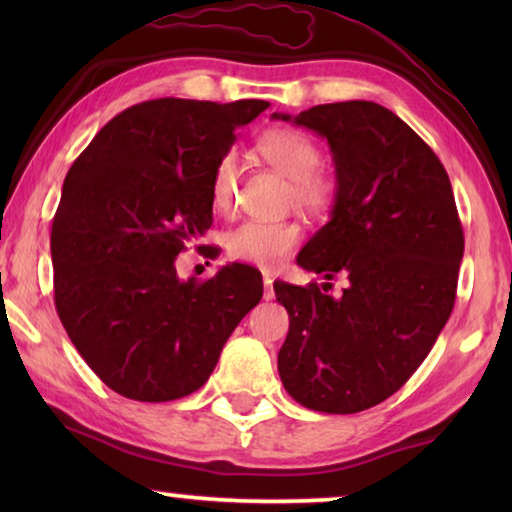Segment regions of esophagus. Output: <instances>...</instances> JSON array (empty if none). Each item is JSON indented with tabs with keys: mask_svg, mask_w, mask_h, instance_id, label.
Here are the masks:
<instances>
[{
	"mask_svg": "<svg viewBox=\"0 0 512 512\" xmlns=\"http://www.w3.org/2000/svg\"><path fill=\"white\" fill-rule=\"evenodd\" d=\"M275 291H273V280L271 275H264V300H273Z\"/></svg>",
	"mask_w": 512,
	"mask_h": 512,
	"instance_id": "34e87169",
	"label": "esophagus"
}]
</instances>
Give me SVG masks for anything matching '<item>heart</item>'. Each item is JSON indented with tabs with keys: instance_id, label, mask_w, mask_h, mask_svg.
<instances>
[{
	"instance_id": "1",
	"label": "heart",
	"mask_w": 512,
	"mask_h": 512,
	"mask_svg": "<svg viewBox=\"0 0 512 512\" xmlns=\"http://www.w3.org/2000/svg\"><path fill=\"white\" fill-rule=\"evenodd\" d=\"M262 158L291 180L289 201L300 210L320 214L334 203L336 185L320 171V149L305 133L293 128H275L257 142ZM239 160L228 151L212 173V203L221 214L232 212L237 198ZM302 228L296 221H246L225 235V250L232 259L273 268L300 246Z\"/></svg>"
}]
</instances>
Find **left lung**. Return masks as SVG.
<instances>
[{"mask_svg":"<svg viewBox=\"0 0 512 512\" xmlns=\"http://www.w3.org/2000/svg\"><path fill=\"white\" fill-rule=\"evenodd\" d=\"M273 117L323 135L334 155L332 219L298 264L350 280L339 298L329 282L273 284L289 311L277 370L311 411H366L409 381L454 309L465 239L452 183L429 144L379 103Z\"/></svg>","mask_w":512,"mask_h":512,"instance_id":"8db88e82","label":"left lung"}]
</instances>
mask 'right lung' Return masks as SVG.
<instances>
[{
    "label": "right lung",
    "mask_w": 512,
    "mask_h": 512,
    "mask_svg": "<svg viewBox=\"0 0 512 512\" xmlns=\"http://www.w3.org/2000/svg\"><path fill=\"white\" fill-rule=\"evenodd\" d=\"M268 101L153 99L112 117L69 167L51 225L54 302L112 391L171 402L201 388L262 275L228 264L180 280L176 257L212 225V173Z\"/></svg>",
    "instance_id": "1"
}]
</instances>
